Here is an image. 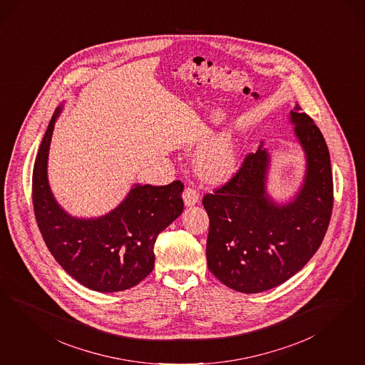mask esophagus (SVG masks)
Returning <instances> with one entry per match:
<instances>
[{
	"label": "esophagus",
	"instance_id": "1",
	"mask_svg": "<svg viewBox=\"0 0 365 365\" xmlns=\"http://www.w3.org/2000/svg\"><path fill=\"white\" fill-rule=\"evenodd\" d=\"M182 197H184V202H185L187 205H195V204L199 201V199H200V195H199L197 189L188 185L187 188L184 189Z\"/></svg>",
	"mask_w": 365,
	"mask_h": 365
}]
</instances>
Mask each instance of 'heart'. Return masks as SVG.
<instances>
[{
  "instance_id": "heart-1",
  "label": "heart",
  "mask_w": 365,
  "mask_h": 365,
  "mask_svg": "<svg viewBox=\"0 0 365 365\" xmlns=\"http://www.w3.org/2000/svg\"><path fill=\"white\" fill-rule=\"evenodd\" d=\"M236 166L234 145L228 137H217L208 142L197 154V169L210 181H220L230 176Z\"/></svg>"
}]
</instances>
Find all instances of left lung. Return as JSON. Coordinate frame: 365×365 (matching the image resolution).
I'll list each match as a JSON object with an SVG mask.
<instances>
[{"label": "left lung", "mask_w": 365, "mask_h": 365, "mask_svg": "<svg viewBox=\"0 0 365 365\" xmlns=\"http://www.w3.org/2000/svg\"><path fill=\"white\" fill-rule=\"evenodd\" d=\"M292 111L307 158L305 184L289 205L264 192L266 149L250 153L223 185L202 197L210 217L207 262L212 274L240 293H260L287 281L316 254L329 227L333 177L327 142L314 120Z\"/></svg>", "instance_id": "8db88e82"}]
</instances>
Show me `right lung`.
<instances>
[{
    "label": "right lung",
    "mask_w": 365,
    "mask_h": 365,
    "mask_svg": "<svg viewBox=\"0 0 365 365\" xmlns=\"http://www.w3.org/2000/svg\"><path fill=\"white\" fill-rule=\"evenodd\" d=\"M53 115L36 155L32 201L36 222L49 252L83 286L102 293L122 292L154 269L157 236L184 210V184L135 185L126 200L99 219L71 217L53 199L47 180Z\"/></svg>",
    "instance_id": "add662e5"
}]
</instances>
